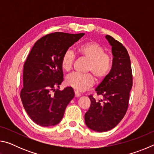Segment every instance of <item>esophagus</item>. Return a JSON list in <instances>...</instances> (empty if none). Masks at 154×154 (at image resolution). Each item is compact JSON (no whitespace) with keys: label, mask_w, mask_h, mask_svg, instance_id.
<instances>
[{"label":"esophagus","mask_w":154,"mask_h":154,"mask_svg":"<svg viewBox=\"0 0 154 154\" xmlns=\"http://www.w3.org/2000/svg\"><path fill=\"white\" fill-rule=\"evenodd\" d=\"M75 97L77 98H79L81 96V94L78 92V91H76V90L75 91Z\"/></svg>","instance_id":"obj_1"}]
</instances>
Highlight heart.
Wrapping results in <instances>:
<instances>
[{
	"instance_id": "1",
	"label": "heart",
	"mask_w": 154,
	"mask_h": 154,
	"mask_svg": "<svg viewBox=\"0 0 154 154\" xmlns=\"http://www.w3.org/2000/svg\"><path fill=\"white\" fill-rule=\"evenodd\" d=\"M77 52L83 58L88 60L86 71L90 72L97 80L103 79L111 70V57L105 53V49L96 42H87L77 48ZM75 60L72 51L67 50L61 59V66L64 71H71ZM92 74H80L77 72L70 74L66 78V83L77 91H85L94 85V79Z\"/></svg>"
}]
</instances>
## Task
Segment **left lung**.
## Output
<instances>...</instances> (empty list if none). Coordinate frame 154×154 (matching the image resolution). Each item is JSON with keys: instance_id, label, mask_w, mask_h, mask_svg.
I'll use <instances>...</instances> for the list:
<instances>
[{"instance_id": "obj_1", "label": "left lung", "mask_w": 154, "mask_h": 154, "mask_svg": "<svg viewBox=\"0 0 154 154\" xmlns=\"http://www.w3.org/2000/svg\"><path fill=\"white\" fill-rule=\"evenodd\" d=\"M105 38L112 47V68L95 90L103 99L96 101L90 95L91 105L85 114L86 126L100 132L113 129L123 119L132 86L131 64L126 49L112 36L107 35Z\"/></svg>"}]
</instances>
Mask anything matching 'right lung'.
Segmentation results:
<instances>
[{"label": "right lung", "instance_id": "obj_1", "mask_svg": "<svg viewBox=\"0 0 154 154\" xmlns=\"http://www.w3.org/2000/svg\"><path fill=\"white\" fill-rule=\"evenodd\" d=\"M84 35L48 34L36 41L28 54L24 65L20 97L26 111L36 124L44 127L58 124L74 98L71 87L63 90L54 88H59L64 79L62 56Z\"/></svg>", "mask_w": 154, "mask_h": 154}]
</instances>
